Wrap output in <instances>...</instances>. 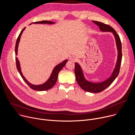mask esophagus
I'll list each match as a JSON object with an SVG mask.
<instances>
[{"mask_svg": "<svg viewBox=\"0 0 135 135\" xmlns=\"http://www.w3.org/2000/svg\"><path fill=\"white\" fill-rule=\"evenodd\" d=\"M69 59H70V61H73V62H74V61H75L77 59H76V57L75 56H71L70 57Z\"/></svg>", "mask_w": 135, "mask_h": 135, "instance_id": "esophagus-1", "label": "esophagus"}]
</instances>
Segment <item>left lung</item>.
Here are the masks:
<instances>
[{
    "mask_svg": "<svg viewBox=\"0 0 135 135\" xmlns=\"http://www.w3.org/2000/svg\"><path fill=\"white\" fill-rule=\"evenodd\" d=\"M93 23L98 25L101 31L103 32H111L114 36L115 42L118 50V59L113 73L109 78L106 80L98 83H95L87 80L84 77L83 70L78 62L75 63V74L77 82L80 86L84 91L91 93H98L103 91L104 90L108 88L117 78L120 71V66L122 61V44L119 36L117 34L112 27L109 25L104 24L102 22L92 21Z\"/></svg>",
    "mask_w": 135,
    "mask_h": 135,
    "instance_id": "left-lung-1",
    "label": "left lung"
}]
</instances>
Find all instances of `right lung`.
Wrapping results in <instances>:
<instances>
[{"label":"right lung","instance_id":"right-lung-1","mask_svg":"<svg viewBox=\"0 0 135 135\" xmlns=\"http://www.w3.org/2000/svg\"><path fill=\"white\" fill-rule=\"evenodd\" d=\"M32 23H35V24H54L55 22H52V21H38V22H33ZM32 24V23H31ZM30 24V25H31ZM26 28H24L21 31V32H20V35H19L18 37H17V39L16 42V45H15V54L17 55V50H18V43L20 42V38H21V36L22 35V33L23 32V31L25 30ZM15 60H16V68L18 70V71L20 73V74L21 75V77L22 78V79H23V80L26 82V83L33 90H37V91H45V90H47L50 89L51 88H52L55 84V83L56 82L57 79V76H58V74L59 73V71L63 68V67L64 66H65L66 63L68 61V60H64L63 62L60 63L59 64L57 65L53 69L52 72L50 76V78H49V79L43 84H40V85H34L30 83H29L27 79L25 78V76L23 75L21 71V68L20 67V62H19L18 58L17 57H15Z\"/></svg>","mask_w":135,"mask_h":135}]
</instances>
